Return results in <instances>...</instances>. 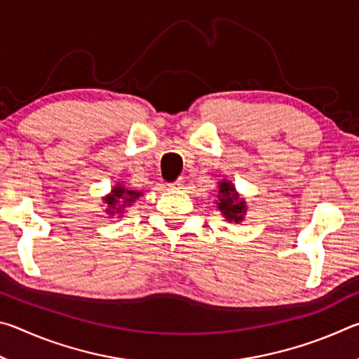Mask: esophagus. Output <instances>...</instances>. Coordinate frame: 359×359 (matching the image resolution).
I'll return each mask as SVG.
<instances>
[{
	"label": "esophagus",
	"instance_id": "1",
	"mask_svg": "<svg viewBox=\"0 0 359 359\" xmlns=\"http://www.w3.org/2000/svg\"><path fill=\"white\" fill-rule=\"evenodd\" d=\"M184 185H185L184 179H179V180L172 182V184H169V188H171V190H182V188H184Z\"/></svg>",
	"mask_w": 359,
	"mask_h": 359
}]
</instances>
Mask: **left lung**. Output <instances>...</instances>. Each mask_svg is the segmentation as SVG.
Listing matches in <instances>:
<instances>
[{"label":"left lung","instance_id":"8db88e82","mask_svg":"<svg viewBox=\"0 0 359 359\" xmlns=\"http://www.w3.org/2000/svg\"><path fill=\"white\" fill-rule=\"evenodd\" d=\"M217 199L215 204L218 210L222 212L224 220L229 223L244 222L247 215V201L241 196V193L236 190L233 182L228 179H222L217 184Z\"/></svg>","mask_w":359,"mask_h":359}]
</instances>
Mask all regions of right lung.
<instances>
[{"instance_id":"add662e5","label":"right lung","mask_w":359,"mask_h":359,"mask_svg":"<svg viewBox=\"0 0 359 359\" xmlns=\"http://www.w3.org/2000/svg\"><path fill=\"white\" fill-rule=\"evenodd\" d=\"M142 196V191H136V190H130L128 187H125L123 184H115L112 187V190L106 196H102V203L106 204L104 212L109 217L117 215L118 218L123 217L125 210L131 208L139 198Z\"/></svg>"}]
</instances>
